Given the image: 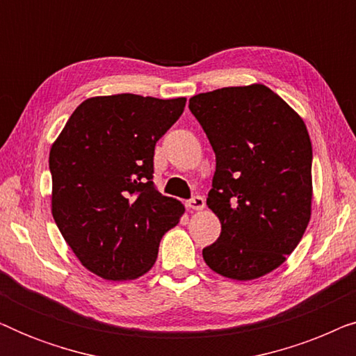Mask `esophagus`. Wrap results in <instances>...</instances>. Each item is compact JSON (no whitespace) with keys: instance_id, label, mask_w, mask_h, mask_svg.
<instances>
[{"instance_id":"esophagus-1","label":"esophagus","mask_w":356,"mask_h":356,"mask_svg":"<svg viewBox=\"0 0 356 356\" xmlns=\"http://www.w3.org/2000/svg\"><path fill=\"white\" fill-rule=\"evenodd\" d=\"M188 207L194 209V211H202V209L206 207V199L202 196H194L193 199H189L188 201Z\"/></svg>"}]
</instances>
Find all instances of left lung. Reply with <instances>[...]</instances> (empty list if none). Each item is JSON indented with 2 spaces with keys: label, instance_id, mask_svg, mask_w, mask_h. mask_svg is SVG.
<instances>
[{
  "label": "left lung",
  "instance_id": "8db88e82",
  "mask_svg": "<svg viewBox=\"0 0 356 356\" xmlns=\"http://www.w3.org/2000/svg\"><path fill=\"white\" fill-rule=\"evenodd\" d=\"M189 110L216 152L207 206L222 232L202 250L204 261L227 279H259L284 264L309 223L308 129L262 84L194 95Z\"/></svg>",
  "mask_w": 356,
  "mask_h": 356
}]
</instances>
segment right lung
Instances as JSON below:
<instances>
[{
  "mask_svg": "<svg viewBox=\"0 0 356 356\" xmlns=\"http://www.w3.org/2000/svg\"><path fill=\"white\" fill-rule=\"evenodd\" d=\"M186 99L92 97L50 150L51 213L81 264L105 280H133L155 264L184 206L154 184L157 140Z\"/></svg>",
  "mask_w": 356,
  "mask_h": 356,
  "instance_id": "obj_1",
  "label": "right lung"
}]
</instances>
